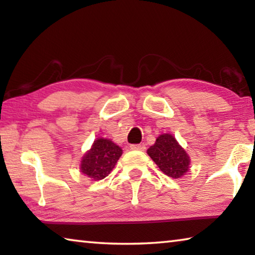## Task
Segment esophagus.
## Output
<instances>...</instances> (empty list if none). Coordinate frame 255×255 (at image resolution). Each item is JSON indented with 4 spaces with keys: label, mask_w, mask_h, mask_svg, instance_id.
<instances>
[{
    "label": "esophagus",
    "mask_w": 255,
    "mask_h": 255,
    "mask_svg": "<svg viewBox=\"0 0 255 255\" xmlns=\"http://www.w3.org/2000/svg\"><path fill=\"white\" fill-rule=\"evenodd\" d=\"M130 148L132 150H145L146 146L144 144H132L130 145Z\"/></svg>",
    "instance_id": "obj_1"
}]
</instances>
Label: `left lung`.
<instances>
[{"instance_id": "1", "label": "left lung", "mask_w": 255, "mask_h": 255, "mask_svg": "<svg viewBox=\"0 0 255 255\" xmlns=\"http://www.w3.org/2000/svg\"><path fill=\"white\" fill-rule=\"evenodd\" d=\"M147 154L159 170L171 178L179 179L189 171V155L171 133L159 135L155 144L147 149Z\"/></svg>"}]
</instances>
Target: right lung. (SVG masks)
<instances>
[{"label":"right lung","instance_id":"obj_1","mask_svg":"<svg viewBox=\"0 0 255 255\" xmlns=\"http://www.w3.org/2000/svg\"><path fill=\"white\" fill-rule=\"evenodd\" d=\"M123 149L107 138H98L92 147L82 157L80 170L92 180H102L110 172L122 156Z\"/></svg>","mask_w":255,"mask_h":255}]
</instances>
